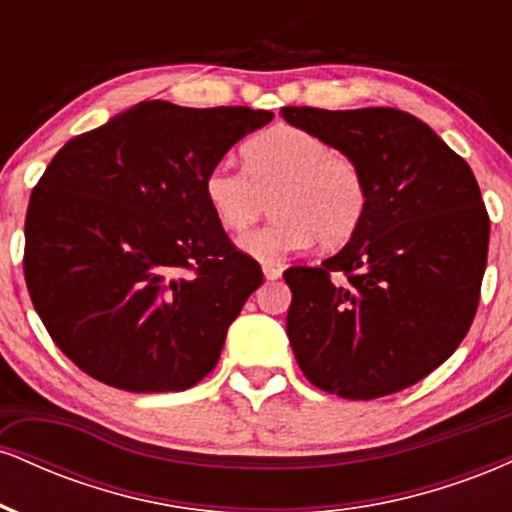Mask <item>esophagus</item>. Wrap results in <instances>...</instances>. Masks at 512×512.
Wrapping results in <instances>:
<instances>
[{
    "label": "esophagus",
    "mask_w": 512,
    "mask_h": 512,
    "mask_svg": "<svg viewBox=\"0 0 512 512\" xmlns=\"http://www.w3.org/2000/svg\"><path fill=\"white\" fill-rule=\"evenodd\" d=\"M262 272H264V276H267L269 281H276L281 276V267H279V264L267 262V264H262Z\"/></svg>",
    "instance_id": "esophagus-1"
}]
</instances>
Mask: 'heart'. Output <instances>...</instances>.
I'll list each match as a JSON object with an SVG mask.
<instances>
[{"label":"heart","mask_w":512,"mask_h":512,"mask_svg":"<svg viewBox=\"0 0 512 512\" xmlns=\"http://www.w3.org/2000/svg\"><path fill=\"white\" fill-rule=\"evenodd\" d=\"M243 161L245 170L216 163L204 178V197L228 233L248 231L272 199L276 219L240 240L257 260L276 262L313 243L339 250L366 219V170L320 134L272 127L243 146Z\"/></svg>","instance_id":"b5f03b06"}]
</instances>
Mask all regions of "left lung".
Here are the masks:
<instances>
[{"label":"left lung","instance_id":"left-lung-1","mask_svg":"<svg viewBox=\"0 0 512 512\" xmlns=\"http://www.w3.org/2000/svg\"><path fill=\"white\" fill-rule=\"evenodd\" d=\"M293 127L356 158L368 214L320 267L284 272L286 334L303 375L344 399H375L433 373L472 327L489 214L472 168L397 108H281Z\"/></svg>","mask_w":512,"mask_h":512}]
</instances>
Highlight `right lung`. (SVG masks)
Instances as JSON below:
<instances>
[{"label": "right lung", "instance_id": "1", "mask_svg": "<svg viewBox=\"0 0 512 512\" xmlns=\"http://www.w3.org/2000/svg\"><path fill=\"white\" fill-rule=\"evenodd\" d=\"M272 117L142 101L57 151L28 202L23 276L74 366L127 392H180L214 370L264 276L214 219L204 178Z\"/></svg>", "mask_w": 512, "mask_h": 512}]
</instances>
